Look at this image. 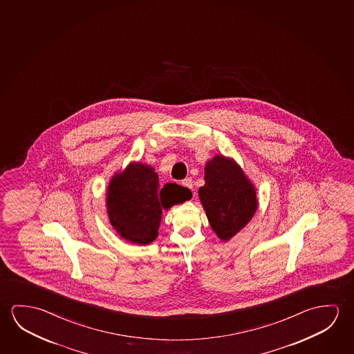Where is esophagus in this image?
Wrapping results in <instances>:
<instances>
[{
  "instance_id": "1",
  "label": "esophagus",
  "mask_w": 354,
  "mask_h": 354,
  "mask_svg": "<svg viewBox=\"0 0 354 354\" xmlns=\"http://www.w3.org/2000/svg\"><path fill=\"white\" fill-rule=\"evenodd\" d=\"M182 185L187 187V188H189V189H193V187H194V183H193L192 178H185V180H183V182H182Z\"/></svg>"
}]
</instances>
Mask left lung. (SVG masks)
Here are the masks:
<instances>
[{"mask_svg": "<svg viewBox=\"0 0 354 354\" xmlns=\"http://www.w3.org/2000/svg\"><path fill=\"white\" fill-rule=\"evenodd\" d=\"M205 183L198 196L209 224L221 241H229L257 210L256 188L234 158L215 155L205 163Z\"/></svg>", "mask_w": 354, "mask_h": 354, "instance_id": "left-lung-1", "label": "left lung"}]
</instances>
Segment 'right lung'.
<instances>
[{
  "instance_id": "right-lung-1",
  "label": "right lung",
  "mask_w": 354,
  "mask_h": 354,
  "mask_svg": "<svg viewBox=\"0 0 354 354\" xmlns=\"http://www.w3.org/2000/svg\"><path fill=\"white\" fill-rule=\"evenodd\" d=\"M192 192L176 183L158 185V174L150 165L130 162L113 176L106 207L113 229L136 245H149L158 235L162 209L191 199Z\"/></svg>"
}]
</instances>
